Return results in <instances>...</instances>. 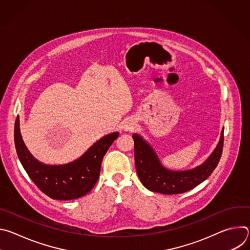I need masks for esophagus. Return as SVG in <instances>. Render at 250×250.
Returning <instances> with one entry per match:
<instances>
[{"instance_id": "obj_1", "label": "esophagus", "mask_w": 250, "mask_h": 250, "mask_svg": "<svg viewBox=\"0 0 250 250\" xmlns=\"http://www.w3.org/2000/svg\"><path fill=\"white\" fill-rule=\"evenodd\" d=\"M133 127H134V126H133V125H132L131 123H129V124H127V125H125V130H131V129H133Z\"/></svg>"}]
</instances>
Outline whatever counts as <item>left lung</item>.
I'll return each instance as SVG.
<instances>
[{"label":"left lung","mask_w":250,"mask_h":250,"mask_svg":"<svg viewBox=\"0 0 250 250\" xmlns=\"http://www.w3.org/2000/svg\"><path fill=\"white\" fill-rule=\"evenodd\" d=\"M132 138L135 168L141 183L152 192L165 195L185 193L204 182L219 164L224 147L223 129L218 146L202 165L192 170L171 171L161 165L154 150L141 136L134 133Z\"/></svg>","instance_id":"1"}]
</instances>
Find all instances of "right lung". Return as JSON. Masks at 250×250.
Here are the masks:
<instances>
[{"label": "right lung", "instance_id": "right-lung-1", "mask_svg": "<svg viewBox=\"0 0 250 250\" xmlns=\"http://www.w3.org/2000/svg\"><path fill=\"white\" fill-rule=\"evenodd\" d=\"M119 132L101 138L79 159L65 165H45L26 149L20 132V119L15 124V145L19 159L32 182L54 200H73L85 196L96 185L104 155Z\"/></svg>", "mask_w": 250, "mask_h": 250}]
</instances>
